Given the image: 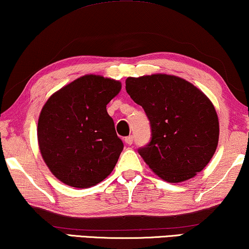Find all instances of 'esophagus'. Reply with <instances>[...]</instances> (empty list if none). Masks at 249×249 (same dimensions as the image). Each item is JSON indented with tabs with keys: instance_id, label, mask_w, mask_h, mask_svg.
<instances>
[{
	"instance_id": "obj_1",
	"label": "esophagus",
	"mask_w": 249,
	"mask_h": 249,
	"mask_svg": "<svg viewBox=\"0 0 249 249\" xmlns=\"http://www.w3.org/2000/svg\"><path fill=\"white\" fill-rule=\"evenodd\" d=\"M124 142H125V144L131 145L132 142H134V136H128V137H125Z\"/></svg>"
}]
</instances>
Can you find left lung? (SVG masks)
<instances>
[{"mask_svg": "<svg viewBox=\"0 0 249 249\" xmlns=\"http://www.w3.org/2000/svg\"><path fill=\"white\" fill-rule=\"evenodd\" d=\"M125 90L151 124V141L138 149L149 168L168 182L185 181L202 171L219 142V119L209 98L170 74L129 77Z\"/></svg>", "mask_w": 249, "mask_h": 249, "instance_id": "1", "label": "left lung"}]
</instances>
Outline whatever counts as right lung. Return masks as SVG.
<instances>
[{
	"label": "right lung",
	"instance_id": "obj_1",
	"mask_svg": "<svg viewBox=\"0 0 249 249\" xmlns=\"http://www.w3.org/2000/svg\"><path fill=\"white\" fill-rule=\"evenodd\" d=\"M121 84L95 74L76 79L53 94L38 119L44 161L66 185L88 188L112 172L124 149L107 105Z\"/></svg>",
	"mask_w": 249,
	"mask_h": 249
}]
</instances>
